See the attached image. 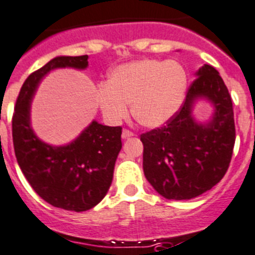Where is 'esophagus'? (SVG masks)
Segmentation results:
<instances>
[{
    "instance_id": "esophagus-1",
    "label": "esophagus",
    "mask_w": 255,
    "mask_h": 255,
    "mask_svg": "<svg viewBox=\"0 0 255 255\" xmlns=\"http://www.w3.org/2000/svg\"><path fill=\"white\" fill-rule=\"evenodd\" d=\"M133 135H134V133L130 132L129 129H123V132H122V138L123 139L130 138V137H133Z\"/></svg>"
}]
</instances>
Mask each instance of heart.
<instances>
[{"label": "heart", "mask_w": 255, "mask_h": 255, "mask_svg": "<svg viewBox=\"0 0 255 255\" xmlns=\"http://www.w3.org/2000/svg\"><path fill=\"white\" fill-rule=\"evenodd\" d=\"M187 74L175 60L132 61L109 73L106 85L95 92V101L108 122L118 123L128 113L139 125L156 128L172 118L184 103Z\"/></svg>", "instance_id": "heart-1"}]
</instances>
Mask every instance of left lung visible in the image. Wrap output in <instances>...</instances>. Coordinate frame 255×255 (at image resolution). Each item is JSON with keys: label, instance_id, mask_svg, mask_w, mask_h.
<instances>
[{"label": "left lung", "instance_id": "obj_1", "mask_svg": "<svg viewBox=\"0 0 255 255\" xmlns=\"http://www.w3.org/2000/svg\"><path fill=\"white\" fill-rule=\"evenodd\" d=\"M197 99L214 107L212 120L197 123L192 111ZM143 172L168 200H190L224 177L235 143L232 97L219 71L205 64L187 90L180 111L161 128L141 134Z\"/></svg>", "mask_w": 255, "mask_h": 255}]
</instances>
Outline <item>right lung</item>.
Returning <instances> with one entry per match:
<instances>
[{
	"label": "right lung",
	"instance_id": "obj_1",
	"mask_svg": "<svg viewBox=\"0 0 255 255\" xmlns=\"http://www.w3.org/2000/svg\"><path fill=\"white\" fill-rule=\"evenodd\" d=\"M88 55L56 56L28 75L22 84L12 117L16 158L31 187L50 205L69 211H87L103 200L113 180L122 148V127L93 121L65 146H51L31 128V101L42 78L54 69H85Z\"/></svg>",
	"mask_w": 255,
	"mask_h": 255
}]
</instances>
